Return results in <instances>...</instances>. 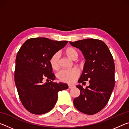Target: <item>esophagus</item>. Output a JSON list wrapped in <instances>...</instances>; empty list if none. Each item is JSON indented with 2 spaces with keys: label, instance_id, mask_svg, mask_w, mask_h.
Returning a JSON list of instances; mask_svg holds the SVG:
<instances>
[{
  "label": "esophagus",
  "instance_id": "obj_1",
  "mask_svg": "<svg viewBox=\"0 0 129 129\" xmlns=\"http://www.w3.org/2000/svg\"><path fill=\"white\" fill-rule=\"evenodd\" d=\"M73 87H74V85H72V84H69L68 85L69 89H72V88H73Z\"/></svg>",
  "mask_w": 129,
  "mask_h": 129
}]
</instances>
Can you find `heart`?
I'll list each match as a JSON object with an SVG mask.
<instances>
[{"instance_id": "obj_1", "label": "heart", "mask_w": 129, "mask_h": 129, "mask_svg": "<svg viewBox=\"0 0 129 129\" xmlns=\"http://www.w3.org/2000/svg\"><path fill=\"white\" fill-rule=\"evenodd\" d=\"M64 53L68 57L72 60L77 58L78 53L75 48L68 47L64 51ZM50 65L52 68L54 70H57L60 67V56L57 53L53 54L49 61ZM80 72L77 68H73L69 70H62L57 74V77L60 81L63 82L72 83L75 81L79 76Z\"/></svg>"}]
</instances>
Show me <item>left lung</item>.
Listing matches in <instances>:
<instances>
[{
	"mask_svg": "<svg viewBox=\"0 0 129 129\" xmlns=\"http://www.w3.org/2000/svg\"><path fill=\"white\" fill-rule=\"evenodd\" d=\"M69 43L82 52L85 62L78 83L89 85L84 89L76 86L80 94L73 100L75 108L84 114L99 112L108 104L115 85V65L110 50L103 41L86 39Z\"/></svg>",
	"mask_w": 129,
	"mask_h": 129,
	"instance_id": "1",
	"label": "left lung"
}]
</instances>
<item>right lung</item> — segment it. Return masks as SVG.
<instances>
[{
  "instance_id": "right-lung-1",
  "label": "right lung",
  "mask_w": 129,
  "mask_h": 129,
  "mask_svg": "<svg viewBox=\"0 0 129 129\" xmlns=\"http://www.w3.org/2000/svg\"><path fill=\"white\" fill-rule=\"evenodd\" d=\"M67 43L68 41H54L45 38H31L17 52L15 85L23 105L32 114L49 112L55 105L58 91L68 88L65 83L52 81L55 76L49 62L52 55ZM44 77L50 81L44 84Z\"/></svg>"
}]
</instances>
